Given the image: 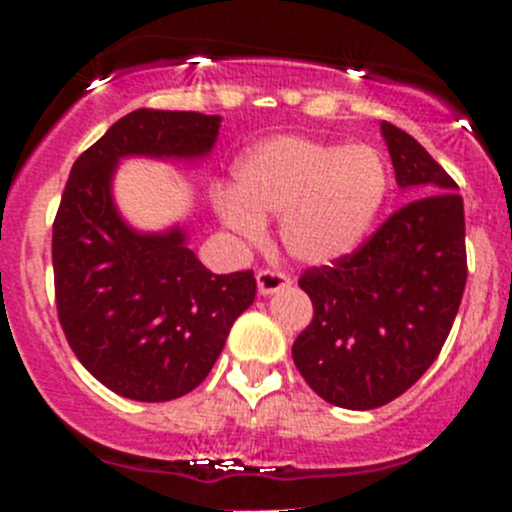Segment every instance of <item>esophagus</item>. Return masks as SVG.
Wrapping results in <instances>:
<instances>
[{
    "label": "esophagus",
    "instance_id": "obj_1",
    "mask_svg": "<svg viewBox=\"0 0 512 512\" xmlns=\"http://www.w3.org/2000/svg\"><path fill=\"white\" fill-rule=\"evenodd\" d=\"M287 285L289 277L285 272L270 270V267H262V270L257 272V289H260V294H275L280 292V289H285Z\"/></svg>",
    "mask_w": 512,
    "mask_h": 512
}]
</instances>
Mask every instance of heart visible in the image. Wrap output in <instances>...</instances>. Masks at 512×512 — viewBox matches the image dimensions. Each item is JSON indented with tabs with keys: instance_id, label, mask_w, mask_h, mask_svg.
Segmentation results:
<instances>
[{
	"instance_id": "heart-1",
	"label": "heart",
	"mask_w": 512,
	"mask_h": 512,
	"mask_svg": "<svg viewBox=\"0 0 512 512\" xmlns=\"http://www.w3.org/2000/svg\"><path fill=\"white\" fill-rule=\"evenodd\" d=\"M389 193L376 148L277 136L237 160L235 193L218 195L223 223L247 240L280 215L282 245L294 260L329 265L366 240Z\"/></svg>"
}]
</instances>
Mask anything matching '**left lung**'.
I'll return each instance as SVG.
<instances>
[{"instance_id": "obj_1", "label": "left lung", "mask_w": 512, "mask_h": 512, "mask_svg": "<svg viewBox=\"0 0 512 512\" xmlns=\"http://www.w3.org/2000/svg\"><path fill=\"white\" fill-rule=\"evenodd\" d=\"M396 183L411 203L352 255L309 267L299 287L314 317L292 344L299 374L342 409H379L441 354L466 289V218L456 180L394 123H381Z\"/></svg>"}]
</instances>
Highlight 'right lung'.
I'll return each instance as SVG.
<instances>
[{
	"label": "right lung",
	"mask_w": 512,
	"mask_h": 512,
	"mask_svg": "<svg viewBox=\"0 0 512 512\" xmlns=\"http://www.w3.org/2000/svg\"><path fill=\"white\" fill-rule=\"evenodd\" d=\"M220 116L138 108L76 158L51 235L56 312L76 359L113 394L173 401L203 384L232 322L252 304V270L213 275L183 230L141 235L111 200L118 158H198Z\"/></svg>",
	"instance_id": "right-lung-1"
}]
</instances>
